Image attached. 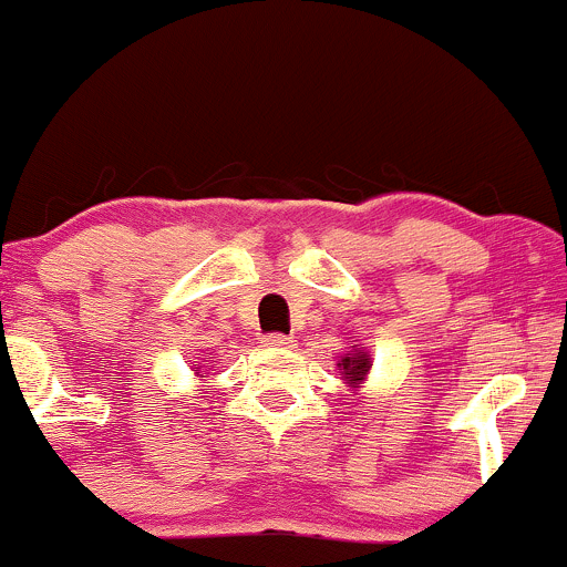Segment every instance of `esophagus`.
<instances>
[{
  "label": "esophagus",
  "mask_w": 567,
  "mask_h": 567,
  "mask_svg": "<svg viewBox=\"0 0 567 567\" xmlns=\"http://www.w3.org/2000/svg\"><path fill=\"white\" fill-rule=\"evenodd\" d=\"M296 339L293 337H285V333H268V337L260 339V344L268 350H288L293 348Z\"/></svg>",
  "instance_id": "34e87169"
}]
</instances>
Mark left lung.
<instances>
[{"label":"left lung","mask_w":567,"mask_h":567,"mask_svg":"<svg viewBox=\"0 0 567 567\" xmlns=\"http://www.w3.org/2000/svg\"><path fill=\"white\" fill-rule=\"evenodd\" d=\"M337 367H339V374H342L344 383H348L353 391H359L363 380H367L369 369H372V355H369L367 350H361L359 344H353V348H350L348 353L339 359Z\"/></svg>","instance_id":"obj_1"}]
</instances>
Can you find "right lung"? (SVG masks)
<instances>
[{"label":"right lung","instance_id":"right-lung-1","mask_svg":"<svg viewBox=\"0 0 567 567\" xmlns=\"http://www.w3.org/2000/svg\"><path fill=\"white\" fill-rule=\"evenodd\" d=\"M193 372H195V378H206V374L200 372V367H198V363H193Z\"/></svg>","mask_w":567,"mask_h":567}]
</instances>
